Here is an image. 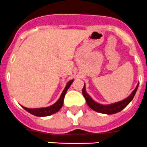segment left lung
<instances>
[{
	"instance_id": "1",
	"label": "left lung",
	"mask_w": 147,
	"mask_h": 147,
	"mask_svg": "<svg viewBox=\"0 0 147 147\" xmlns=\"http://www.w3.org/2000/svg\"><path fill=\"white\" fill-rule=\"evenodd\" d=\"M139 84H138L137 87H135L132 92L129 95V96L125 98L119 102H115V103H112L109 105H102L96 102L91 98V96L88 94L86 91V85H84L83 90H82V93H83L84 97L86 99L87 104L91 109H92L95 111L101 113H105V114H113V113H118V112L121 111L123 108H125L131 102V100L134 98V95L136 93Z\"/></svg>"
}]
</instances>
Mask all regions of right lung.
Returning <instances> with one entry per match:
<instances>
[{
  "label": "right lung",
  "mask_w": 147,
  "mask_h": 147,
  "mask_svg": "<svg viewBox=\"0 0 147 147\" xmlns=\"http://www.w3.org/2000/svg\"><path fill=\"white\" fill-rule=\"evenodd\" d=\"M74 81V79L71 80V81H68L66 83V87L64 88L63 91L62 92L61 95H60V98L55 104H53L52 105L49 106V107H46V108H25L24 106H22V108H24V110H26L28 113H31L33 115L36 116V117H47V116L52 115L54 113H57V111H60V109L62 108L63 104V98L65 95H66V92L67 91V90L69 88V87L71 86V84H72V82Z\"/></svg>",
  "instance_id": "right-lung-1"
}]
</instances>
